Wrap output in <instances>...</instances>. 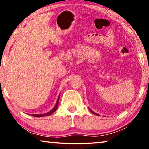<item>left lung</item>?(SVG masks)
<instances>
[{
  "mask_svg": "<svg viewBox=\"0 0 149 149\" xmlns=\"http://www.w3.org/2000/svg\"><path fill=\"white\" fill-rule=\"evenodd\" d=\"M90 111H91V110H90ZM91 113H93V114H95V115H97V114H96V113H94V112H93L92 111H91Z\"/></svg>",
  "mask_w": 149,
  "mask_h": 149,
  "instance_id": "left-lung-1",
  "label": "left lung"
}]
</instances>
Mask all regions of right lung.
<instances>
[{"label":"right lung","mask_w":149,"mask_h":149,"mask_svg":"<svg viewBox=\"0 0 149 149\" xmlns=\"http://www.w3.org/2000/svg\"><path fill=\"white\" fill-rule=\"evenodd\" d=\"M59 98H60V96L58 97V100H57L56 106H55L54 109H53L52 110H51L49 112H48V113H45V114H40V115H35V114H33V115H31L34 116V117H45V116H49V115H52V113H54V112L57 110V108H58V102H59Z\"/></svg>","instance_id":"1"}]
</instances>
